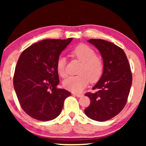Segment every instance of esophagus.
I'll list each match as a JSON object with an SVG mask.
<instances>
[{
    "mask_svg": "<svg viewBox=\"0 0 146 146\" xmlns=\"http://www.w3.org/2000/svg\"><path fill=\"white\" fill-rule=\"evenodd\" d=\"M74 95L76 96V97H78V98H80V97H82L83 96L82 94H78V93L74 94Z\"/></svg>",
    "mask_w": 146,
    "mask_h": 146,
    "instance_id": "1",
    "label": "esophagus"
}]
</instances>
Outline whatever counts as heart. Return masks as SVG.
I'll use <instances>...</instances> for the list:
<instances>
[{"label":"heart","mask_w":146,"mask_h":146,"mask_svg":"<svg viewBox=\"0 0 146 146\" xmlns=\"http://www.w3.org/2000/svg\"><path fill=\"white\" fill-rule=\"evenodd\" d=\"M71 54L82 62L78 70L80 74L68 77L63 82V86L73 92H80L87 86L89 81L94 83L100 79L104 72V61L100 56L96 55L94 50L84 44L76 46ZM56 70L61 77L66 76L64 57L60 56L58 59Z\"/></svg>","instance_id":"obj_1"}]
</instances>
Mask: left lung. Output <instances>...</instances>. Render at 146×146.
<instances>
[{"mask_svg": "<svg viewBox=\"0 0 146 146\" xmlns=\"http://www.w3.org/2000/svg\"><path fill=\"white\" fill-rule=\"evenodd\" d=\"M88 42L100 51L104 61L103 74L92 88L95 93L86 94L90 104L86 115L98 121L108 120L124 108L130 91L132 75L124 51L110 42L90 39Z\"/></svg>", "mask_w": 146, "mask_h": 146, "instance_id": "obj_1", "label": "left lung"}]
</instances>
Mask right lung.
Listing matches in <instances>:
<instances>
[{
	"label": "right lung",
	"mask_w": 146,
	"mask_h": 146,
	"mask_svg": "<svg viewBox=\"0 0 146 146\" xmlns=\"http://www.w3.org/2000/svg\"><path fill=\"white\" fill-rule=\"evenodd\" d=\"M46 39L25 50L16 66L13 84L22 108L40 121L58 116L64 102L71 94L58 88L56 63L60 54L72 40Z\"/></svg>",
	"instance_id": "add662e5"
}]
</instances>
